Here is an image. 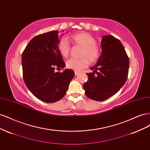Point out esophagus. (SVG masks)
<instances>
[{
	"instance_id": "34e87169",
	"label": "esophagus",
	"mask_w": 150,
	"mask_h": 150,
	"mask_svg": "<svg viewBox=\"0 0 150 150\" xmlns=\"http://www.w3.org/2000/svg\"><path fill=\"white\" fill-rule=\"evenodd\" d=\"M74 74H75V76H78L79 74V72L78 71H75Z\"/></svg>"
}]
</instances>
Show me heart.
I'll return each instance as SVG.
<instances>
[{
    "label": "heart",
    "instance_id": "obj_1",
    "mask_svg": "<svg viewBox=\"0 0 150 150\" xmlns=\"http://www.w3.org/2000/svg\"><path fill=\"white\" fill-rule=\"evenodd\" d=\"M71 41L75 45L83 47L80 59H71L66 62V67L69 69L79 71L91 63L96 62L100 56V49L96 44V40L93 36L86 32L72 34L70 37ZM57 49L63 57L69 56L71 47L65 38L61 39L57 44Z\"/></svg>",
    "mask_w": 150,
    "mask_h": 150
}]
</instances>
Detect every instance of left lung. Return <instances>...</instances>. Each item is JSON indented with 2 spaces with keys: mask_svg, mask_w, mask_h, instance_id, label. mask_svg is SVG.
I'll use <instances>...</instances> for the list:
<instances>
[{
  "mask_svg": "<svg viewBox=\"0 0 150 150\" xmlns=\"http://www.w3.org/2000/svg\"><path fill=\"white\" fill-rule=\"evenodd\" d=\"M102 52L96 64L87 73L88 80L83 85L87 97L103 101L116 94L128 78L129 61L119 39L112 35H103Z\"/></svg>",
  "mask_w": 150,
  "mask_h": 150,
  "instance_id": "left-lung-1",
  "label": "left lung"
}]
</instances>
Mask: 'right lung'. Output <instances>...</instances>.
<instances>
[{
  "label": "right lung",
  "mask_w": 150,
  "mask_h": 150,
  "mask_svg": "<svg viewBox=\"0 0 150 150\" xmlns=\"http://www.w3.org/2000/svg\"><path fill=\"white\" fill-rule=\"evenodd\" d=\"M58 31L39 34L30 40L22 54L23 79L27 87L38 99L51 103L60 100L66 93L74 72L66 69L57 49Z\"/></svg>",
  "instance_id": "1"
}]
</instances>
